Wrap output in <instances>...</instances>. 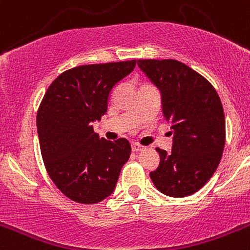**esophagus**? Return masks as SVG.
Listing matches in <instances>:
<instances>
[{"label":"esophagus","instance_id":"esophagus-1","mask_svg":"<svg viewBox=\"0 0 250 250\" xmlns=\"http://www.w3.org/2000/svg\"><path fill=\"white\" fill-rule=\"evenodd\" d=\"M131 149H132V151L138 152V151H141V150L144 149V146H143V145H140V144H132Z\"/></svg>","mask_w":250,"mask_h":250}]
</instances>
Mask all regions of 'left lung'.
Segmentation results:
<instances>
[{
    "label": "left lung",
    "instance_id": "8db88e82",
    "mask_svg": "<svg viewBox=\"0 0 250 250\" xmlns=\"http://www.w3.org/2000/svg\"><path fill=\"white\" fill-rule=\"evenodd\" d=\"M161 95V109L173 134L171 151L156 149L160 164L150 173L160 193L184 198L215 173L225 145L222 101L211 83L176 60H138Z\"/></svg>",
    "mask_w": 250,
    "mask_h": 250
}]
</instances>
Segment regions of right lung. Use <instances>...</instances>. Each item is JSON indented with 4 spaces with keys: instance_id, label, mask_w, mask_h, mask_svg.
Wrapping results in <instances>:
<instances>
[{
    "instance_id": "right-lung-1",
    "label": "right lung",
    "mask_w": 250,
    "mask_h": 250,
    "mask_svg": "<svg viewBox=\"0 0 250 250\" xmlns=\"http://www.w3.org/2000/svg\"><path fill=\"white\" fill-rule=\"evenodd\" d=\"M135 65L131 60L74 67L51 83L41 101L36 120L43 163L68 199L95 204L115 190L131 146L126 139H100L92 123L106 114L110 92Z\"/></svg>"
}]
</instances>
